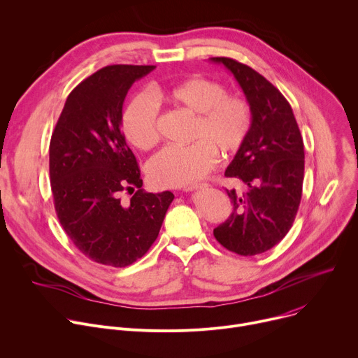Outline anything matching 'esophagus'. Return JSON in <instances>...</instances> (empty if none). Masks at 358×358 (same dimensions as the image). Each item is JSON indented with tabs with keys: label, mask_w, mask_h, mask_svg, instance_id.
<instances>
[{
	"label": "esophagus",
	"mask_w": 358,
	"mask_h": 358,
	"mask_svg": "<svg viewBox=\"0 0 358 358\" xmlns=\"http://www.w3.org/2000/svg\"><path fill=\"white\" fill-rule=\"evenodd\" d=\"M208 186H209L208 183H199V185L187 186V187H185V190H186V192H192V190H197V189H205V187H208Z\"/></svg>",
	"instance_id": "1"
}]
</instances>
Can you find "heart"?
I'll use <instances>...</instances> for the list:
<instances>
[{
    "mask_svg": "<svg viewBox=\"0 0 358 358\" xmlns=\"http://www.w3.org/2000/svg\"><path fill=\"white\" fill-rule=\"evenodd\" d=\"M156 98L194 116L189 146H168L157 152L146 166L150 183L156 187H182L201 180L224 156L239 150L248 141L253 115L249 102L227 95L226 88L212 79L193 76L168 88L156 90ZM159 108L150 94L135 95L122 116L127 139L138 149L148 150L159 141Z\"/></svg>",
    "mask_w": 358,
    "mask_h": 358,
    "instance_id": "obj_1",
    "label": "heart"
}]
</instances>
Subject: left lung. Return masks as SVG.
I'll use <instances>...</instances> for the list:
<instances>
[{
  "label": "left lung",
  "mask_w": 358,
  "mask_h": 358,
  "mask_svg": "<svg viewBox=\"0 0 358 358\" xmlns=\"http://www.w3.org/2000/svg\"><path fill=\"white\" fill-rule=\"evenodd\" d=\"M210 61L233 73L253 115L250 135L224 172L248 190H226L231 215L213 234L227 250L255 256L279 243L294 222L304 178L303 138L290 103L264 76L231 58Z\"/></svg>",
  "instance_id": "left-lung-1"
}]
</instances>
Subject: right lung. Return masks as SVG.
Segmentation results:
<instances>
[{
	"instance_id": "right-lung-1",
	"label": "right lung",
	"mask_w": 358,
	"mask_h": 358,
	"mask_svg": "<svg viewBox=\"0 0 358 358\" xmlns=\"http://www.w3.org/2000/svg\"><path fill=\"white\" fill-rule=\"evenodd\" d=\"M153 65H109L68 95L50 143L57 216L72 243L91 260L127 267L156 241L173 193L142 189L136 157L121 131L132 84ZM138 190L128 203L124 189Z\"/></svg>"
}]
</instances>
